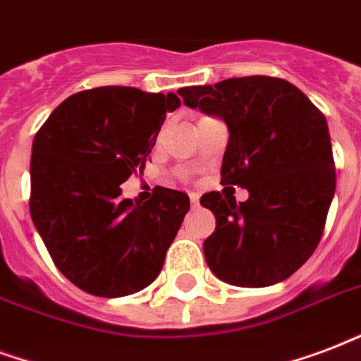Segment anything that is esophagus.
Here are the masks:
<instances>
[{
	"instance_id": "obj_1",
	"label": "esophagus",
	"mask_w": 361,
	"mask_h": 361,
	"mask_svg": "<svg viewBox=\"0 0 361 361\" xmlns=\"http://www.w3.org/2000/svg\"><path fill=\"white\" fill-rule=\"evenodd\" d=\"M190 202H192V207H197V205H200V196H197L196 192H192L190 194Z\"/></svg>"
}]
</instances>
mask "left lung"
Returning <instances> with one entry per match:
<instances>
[{
	"mask_svg": "<svg viewBox=\"0 0 361 361\" xmlns=\"http://www.w3.org/2000/svg\"><path fill=\"white\" fill-rule=\"evenodd\" d=\"M178 94L186 106L226 123L221 183L249 192L240 205L219 192L200 200L216 219L203 242L207 267L238 287L287 280L318 247L335 196L325 116L293 83L270 75L230 78Z\"/></svg>",
	"mask_w": 361,
	"mask_h": 361,
	"instance_id": "left-lung-1",
	"label": "left lung"
}]
</instances>
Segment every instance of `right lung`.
Listing matches in <instances>:
<instances>
[{"label": "right lung", "mask_w": 361, "mask_h": 361, "mask_svg": "<svg viewBox=\"0 0 361 361\" xmlns=\"http://www.w3.org/2000/svg\"><path fill=\"white\" fill-rule=\"evenodd\" d=\"M175 93L97 87L68 97L34 137L30 215L68 280L97 297H126L158 278L190 197L158 186L148 202L121 197L142 171Z\"/></svg>", "instance_id": "obj_1"}]
</instances>
